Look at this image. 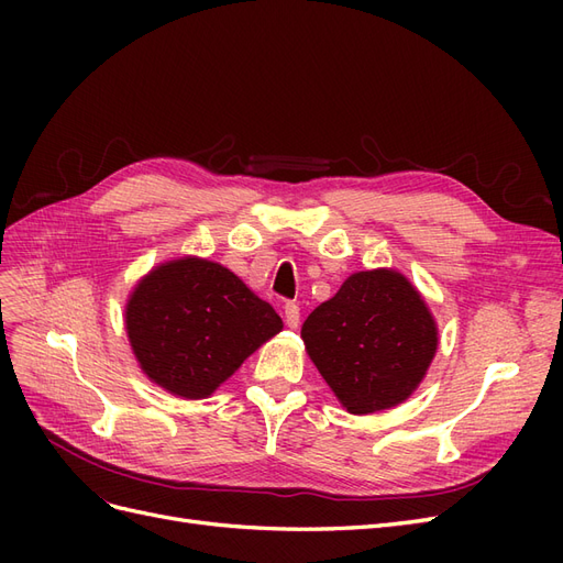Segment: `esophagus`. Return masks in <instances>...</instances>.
Here are the masks:
<instances>
[{
  "mask_svg": "<svg viewBox=\"0 0 563 563\" xmlns=\"http://www.w3.org/2000/svg\"><path fill=\"white\" fill-rule=\"evenodd\" d=\"M284 321H286V327H291V329H296L300 323V308L296 302L284 305Z\"/></svg>",
  "mask_w": 563,
  "mask_h": 563,
  "instance_id": "esophagus-1",
  "label": "esophagus"
}]
</instances>
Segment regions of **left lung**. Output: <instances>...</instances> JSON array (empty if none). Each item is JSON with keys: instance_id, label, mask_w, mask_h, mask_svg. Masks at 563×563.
<instances>
[{"instance_id": "1", "label": "left lung", "mask_w": 563, "mask_h": 563, "mask_svg": "<svg viewBox=\"0 0 563 563\" xmlns=\"http://www.w3.org/2000/svg\"><path fill=\"white\" fill-rule=\"evenodd\" d=\"M300 335L321 378L354 416L411 397L439 345L428 305L395 269L354 272L305 319Z\"/></svg>"}]
</instances>
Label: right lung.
I'll use <instances>...</instances> for the list:
<instances>
[{"label":"right lung","mask_w":563,"mask_h":563,"mask_svg":"<svg viewBox=\"0 0 563 563\" xmlns=\"http://www.w3.org/2000/svg\"><path fill=\"white\" fill-rule=\"evenodd\" d=\"M282 327L234 272L203 258L155 267L126 302L129 343L145 376L185 399L213 395Z\"/></svg>","instance_id":"right-lung-1"}]
</instances>
